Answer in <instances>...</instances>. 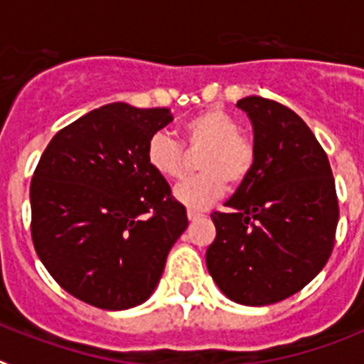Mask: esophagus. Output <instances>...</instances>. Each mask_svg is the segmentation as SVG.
<instances>
[{
    "mask_svg": "<svg viewBox=\"0 0 364 364\" xmlns=\"http://www.w3.org/2000/svg\"><path fill=\"white\" fill-rule=\"evenodd\" d=\"M186 216H188V220H191V221H196V220H200V218L203 216V214L198 213V210H192V208H191V210L186 213Z\"/></svg>",
    "mask_w": 364,
    "mask_h": 364,
    "instance_id": "34e87169",
    "label": "esophagus"
}]
</instances>
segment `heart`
Listing matches in <instances>:
<instances>
[{"mask_svg":"<svg viewBox=\"0 0 364 364\" xmlns=\"http://www.w3.org/2000/svg\"><path fill=\"white\" fill-rule=\"evenodd\" d=\"M183 139L201 150L200 166L203 172L186 178L173 188V198L191 208H203L218 200L230 185L247 178L255 164V143L240 132V122L220 107H208L186 119L181 126ZM150 168L166 179L183 176V148L168 134L157 132L146 144Z\"/></svg>","mask_w":364,"mask_h":364,"instance_id":"obj_1","label":"heart"}]
</instances>
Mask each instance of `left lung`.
Masks as SVG:
<instances>
[{"mask_svg": "<svg viewBox=\"0 0 364 364\" xmlns=\"http://www.w3.org/2000/svg\"><path fill=\"white\" fill-rule=\"evenodd\" d=\"M236 106L255 134V164L213 213L216 240L207 269L221 293L243 306H267L299 293L326 265L339 221L330 161L314 132L289 107L262 97Z\"/></svg>", "mask_w": 364, "mask_h": 364, "instance_id": "left-lung-1", "label": "left lung"}]
</instances>
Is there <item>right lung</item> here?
<instances>
[{"label": "right lung", "instance_id": "obj_1", "mask_svg": "<svg viewBox=\"0 0 364 364\" xmlns=\"http://www.w3.org/2000/svg\"><path fill=\"white\" fill-rule=\"evenodd\" d=\"M166 107L113 102L60 129L31 181L38 257L65 291L100 309L143 304L188 220L150 168L146 144Z\"/></svg>", "mask_w": 364, "mask_h": 364}]
</instances>
